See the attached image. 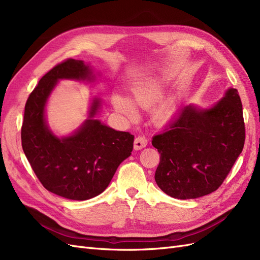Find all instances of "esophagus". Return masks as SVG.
I'll list each match as a JSON object with an SVG mask.
<instances>
[{
	"mask_svg": "<svg viewBox=\"0 0 260 260\" xmlns=\"http://www.w3.org/2000/svg\"><path fill=\"white\" fill-rule=\"evenodd\" d=\"M147 145V139L143 136H139L135 140V149L139 151V149H142Z\"/></svg>",
	"mask_w": 260,
	"mask_h": 260,
	"instance_id": "obj_1",
	"label": "esophagus"
}]
</instances>
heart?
Wrapping results in <instances>:
<instances>
[{
    "mask_svg": "<svg viewBox=\"0 0 260 260\" xmlns=\"http://www.w3.org/2000/svg\"><path fill=\"white\" fill-rule=\"evenodd\" d=\"M166 91V80L160 78H153L141 81L131 89L132 101L136 105L144 109H151L164 96ZM113 105L117 112L122 114L130 120L138 118L137 107L132 102L120 94H115L113 96ZM178 112V102L176 98H169L161 101L156 105L153 111L154 119L159 123H167L174 119Z\"/></svg>",
    "mask_w": 260,
    "mask_h": 260,
    "instance_id": "1",
    "label": "heart"
}]
</instances>
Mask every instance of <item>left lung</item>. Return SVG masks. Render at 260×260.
Listing matches in <instances>:
<instances>
[{
	"label": "left lung",
	"mask_w": 260,
	"mask_h": 260,
	"mask_svg": "<svg viewBox=\"0 0 260 260\" xmlns=\"http://www.w3.org/2000/svg\"><path fill=\"white\" fill-rule=\"evenodd\" d=\"M245 142L242 102L237 89L207 109L193 104L180 109L169 127L153 137L160 154L155 181L179 200L198 199L222 184Z\"/></svg>",
	"instance_id": "8db88e82"
}]
</instances>
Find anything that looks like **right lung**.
Masks as SVG:
<instances>
[{
  "label": "right lung",
  "instance_id": "obj_1",
  "mask_svg": "<svg viewBox=\"0 0 260 260\" xmlns=\"http://www.w3.org/2000/svg\"><path fill=\"white\" fill-rule=\"evenodd\" d=\"M61 79L94 81L89 65L69 58L53 67L30 93L21 127V145L31 168L46 190L61 198L85 201L104 192L118 166L131 155L135 137L95 119L101 100H93L89 117L68 137L49 128L45 106Z\"/></svg>",
  "mask_w": 260,
  "mask_h": 260
}]
</instances>
